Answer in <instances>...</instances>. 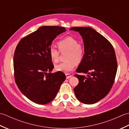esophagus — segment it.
I'll use <instances>...</instances> for the list:
<instances>
[{"instance_id":"esophagus-1","label":"esophagus","mask_w":129,"mask_h":129,"mask_svg":"<svg viewBox=\"0 0 129 129\" xmlns=\"http://www.w3.org/2000/svg\"><path fill=\"white\" fill-rule=\"evenodd\" d=\"M66 76H67V79H69L72 77V75L69 74H66Z\"/></svg>"}]
</instances>
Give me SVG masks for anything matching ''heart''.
Here are the masks:
<instances>
[{
  "label": "heart",
  "instance_id": "heart-1",
  "mask_svg": "<svg viewBox=\"0 0 129 129\" xmlns=\"http://www.w3.org/2000/svg\"><path fill=\"white\" fill-rule=\"evenodd\" d=\"M60 52L68 51L66 59L67 61L60 62L55 65V69L57 72L68 73L72 72L76 65L83 59L85 54L84 46L79 43L78 40L73 37H67L57 43ZM49 54L51 61L56 62L59 60V51L55 46H51L49 49Z\"/></svg>",
  "mask_w": 129,
  "mask_h": 129
}]
</instances>
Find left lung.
<instances>
[{
  "label": "left lung",
  "mask_w": 129,
  "mask_h": 129,
  "mask_svg": "<svg viewBox=\"0 0 129 129\" xmlns=\"http://www.w3.org/2000/svg\"><path fill=\"white\" fill-rule=\"evenodd\" d=\"M83 39L85 54L75 75L79 84L74 89L76 98L85 104H92L105 98L111 90L117 72L115 53L111 44L90 27H73Z\"/></svg>",
  "instance_id": "obj_1"
}]
</instances>
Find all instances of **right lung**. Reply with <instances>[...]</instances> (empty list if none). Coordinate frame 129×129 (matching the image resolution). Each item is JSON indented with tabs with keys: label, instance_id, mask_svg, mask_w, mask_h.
<instances>
[{
	"label": "right lung",
	"instance_id": "1",
	"mask_svg": "<svg viewBox=\"0 0 129 129\" xmlns=\"http://www.w3.org/2000/svg\"><path fill=\"white\" fill-rule=\"evenodd\" d=\"M64 31V27L42 26L16 46L13 60L16 84L23 95L35 103L51 102L66 79L62 72L51 73L54 65L49 54L53 41Z\"/></svg>",
	"mask_w": 129,
	"mask_h": 129
}]
</instances>
